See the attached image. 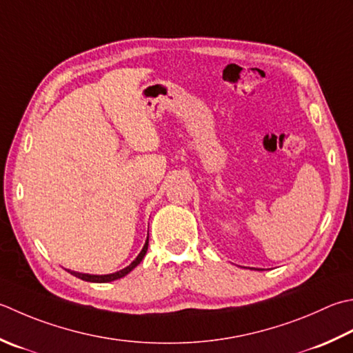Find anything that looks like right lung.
Here are the masks:
<instances>
[{
  "label": "right lung",
  "instance_id": "add662e5",
  "mask_svg": "<svg viewBox=\"0 0 353 353\" xmlns=\"http://www.w3.org/2000/svg\"><path fill=\"white\" fill-rule=\"evenodd\" d=\"M147 251H148V237H147V240H145V245H143V248H142V251L139 252V255H137V257H136L133 261H131V263H130L127 268L121 269V271L113 272V274H107V275L82 274V272L70 271V269H67V272H70L72 275H74V277H78V279L84 280V281H92V283H108V281H114V280H119V279H122V277H125L127 274H130L131 271H133V269L143 260V257H145V254H147Z\"/></svg>",
  "mask_w": 353,
  "mask_h": 353
}]
</instances>
